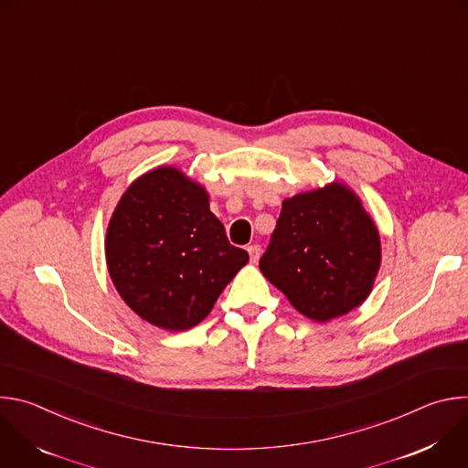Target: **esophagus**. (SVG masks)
Listing matches in <instances>:
<instances>
[{
  "label": "esophagus",
  "mask_w": 468,
  "mask_h": 468,
  "mask_svg": "<svg viewBox=\"0 0 468 468\" xmlns=\"http://www.w3.org/2000/svg\"><path fill=\"white\" fill-rule=\"evenodd\" d=\"M248 253H250V261H251V262H257L259 257H261V246H259V244L248 246Z\"/></svg>",
  "instance_id": "obj_1"
}]
</instances>
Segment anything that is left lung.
Returning a JSON list of instances; mask_svg holds the SVG:
<instances>
[{"instance_id": "8db88e82", "label": "left lung", "mask_w": 468, "mask_h": 468, "mask_svg": "<svg viewBox=\"0 0 468 468\" xmlns=\"http://www.w3.org/2000/svg\"><path fill=\"white\" fill-rule=\"evenodd\" d=\"M379 259V235L359 197L333 183L285 199L259 269L302 314L327 322L367 300Z\"/></svg>"}]
</instances>
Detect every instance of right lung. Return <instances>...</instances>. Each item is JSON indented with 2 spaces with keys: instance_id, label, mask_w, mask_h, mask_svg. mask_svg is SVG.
Returning <instances> with one entry per match:
<instances>
[{
  "instance_id": "add662e5",
  "label": "right lung",
  "mask_w": 468,
  "mask_h": 468,
  "mask_svg": "<svg viewBox=\"0 0 468 468\" xmlns=\"http://www.w3.org/2000/svg\"><path fill=\"white\" fill-rule=\"evenodd\" d=\"M105 255L123 302L168 331L202 322L248 262V251L229 244L209 211L207 192L172 166L141 176L123 192Z\"/></svg>"
}]
</instances>
